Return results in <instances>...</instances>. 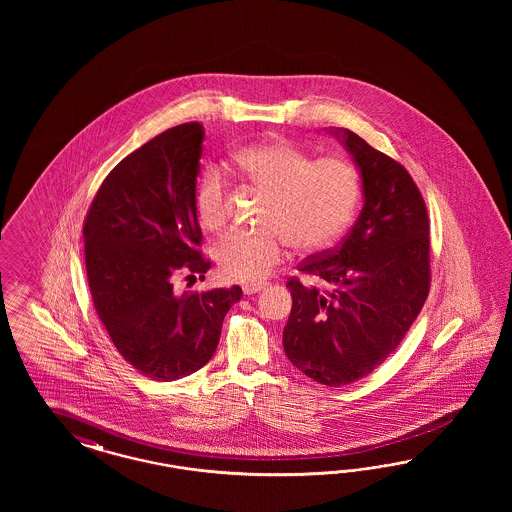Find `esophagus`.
Returning a JSON list of instances; mask_svg holds the SVG:
<instances>
[{"mask_svg": "<svg viewBox=\"0 0 512 512\" xmlns=\"http://www.w3.org/2000/svg\"><path fill=\"white\" fill-rule=\"evenodd\" d=\"M264 289V283H248L244 285V295H255V293H261Z\"/></svg>", "mask_w": 512, "mask_h": 512, "instance_id": "obj_1", "label": "esophagus"}]
</instances>
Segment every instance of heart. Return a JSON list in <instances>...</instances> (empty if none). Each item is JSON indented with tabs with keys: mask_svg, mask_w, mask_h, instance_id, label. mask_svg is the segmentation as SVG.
I'll list each match as a JSON object with an SVG mask.
<instances>
[{
	"mask_svg": "<svg viewBox=\"0 0 512 512\" xmlns=\"http://www.w3.org/2000/svg\"><path fill=\"white\" fill-rule=\"evenodd\" d=\"M233 171L248 186L263 191L259 233L227 234L216 248L221 274L255 283L283 259L285 240L296 251L330 246L357 208L358 174L347 161L326 157L313 161L279 140L255 142L231 155ZM202 227L217 231L227 219L225 182L216 167L202 172L195 193Z\"/></svg>",
	"mask_w": 512,
	"mask_h": 512,
	"instance_id": "1",
	"label": "heart"
}]
</instances>
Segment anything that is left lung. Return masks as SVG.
I'll return each instance as SVG.
<instances>
[{
  "label": "left lung",
  "mask_w": 512,
  "mask_h": 512,
  "mask_svg": "<svg viewBox=\"0 0 512 512\" xmlns=\"http://www.w3.org/2000/svg\"><path fill=\"white\" fill-rule=\"evenodd\" d=\"M351 155L362 180V210L338 248L298 268L330 287L287 283L293 308L283 328L285 355L310 379L341 387L372 373L400 345L430 287V225L409 172L357 133L328 131Z\"/></svg>",
  "instance_id": "left-lung-1"
}]
</instances>
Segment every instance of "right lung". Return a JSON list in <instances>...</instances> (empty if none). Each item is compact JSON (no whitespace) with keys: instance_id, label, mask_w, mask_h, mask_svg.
Returning <instances> with one entry per match:
<instances>
[{"instance_id":"right-lung-1","label":"right lung","mask_w":512,"mask_h":512,"mask_svg":"<svg viewBox=\"0 0 512 512\" xmlns=\"http://www.w3.org/2000/svg\"><path fill=\"white\" fill-rule=\"evenodd\" d=\"M201 124H182L122 159L93 199L84 255L93 306L118 353L146 377L176 381L216 353L242 289L174 293L180 272L204 279L195 210Z\"/></svg>"}]
</instances>
